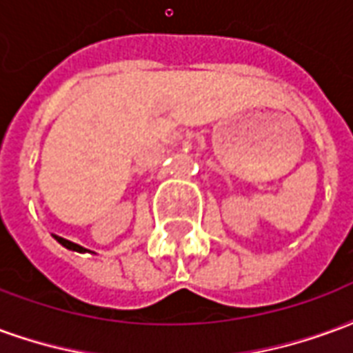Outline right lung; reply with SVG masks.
<instances>
[{
  "mask_svg": "<svg viewBox=\"0 0 353 353\" xmlns=\"http://www.w3.org/2000/svg\"><path fill=\"white\" fill-rule=\"evenodd\" d=\"M54 238H57L58 242H60V244L64 245V248H68V250H73V252H88V250H85V248H83V245H79V244H73V242H70V240H65V238H62V236H57V234H54Z\"/></svg>",
  "mask_w": 353,
  "mask_h": 353,
  "instance_id": "1",
  "label": "right lung"
}]
</instances>
